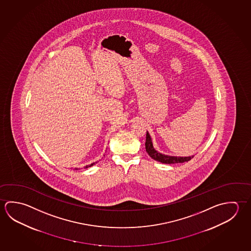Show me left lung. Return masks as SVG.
I'll return each instance as SVG.
<instances>
[{
    "label": "left lung",
    "instance_id": "8db88e82",
    "mask_svg": "<svg viewBox=\"0 0 251 251\" xmlns=\"http://www.w3.org/2000/svg\"><path fill=\"white\" fill-rule=\"evenodd\" d=\"M145 149H146V152L149 154L151 158H153L158 162L164 163V164L187 162V161H189L191 158H193V156L192 157H174V156H167V155L159 153L156 150L154 149L151 136H150L148 132H146Z\"/></svg>",
    "mask_w": 251,
    "mask_h": 251
}]
</instances>
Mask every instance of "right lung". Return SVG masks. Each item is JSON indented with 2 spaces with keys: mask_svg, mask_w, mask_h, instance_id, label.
<instances>
[{
  "mask_svg": "<svg viewBox=\"0 0 251 251\" xmlns=\"http://www.w3.org/2000/svg\"><path fill=\"white\" fill-rule=\"evenodd\" d=\"M97 162H94L93 163V164H91V165H89V166H85V167H84V168H88V167H92V166H93V165H95ZM76 170H77V168H75Z\"/></svg>",
  "mask_w": 251,
  "mask_h": 251,
  "instance_id": "right-lung-1",
  "label": "right lung"
}]
</instances>
